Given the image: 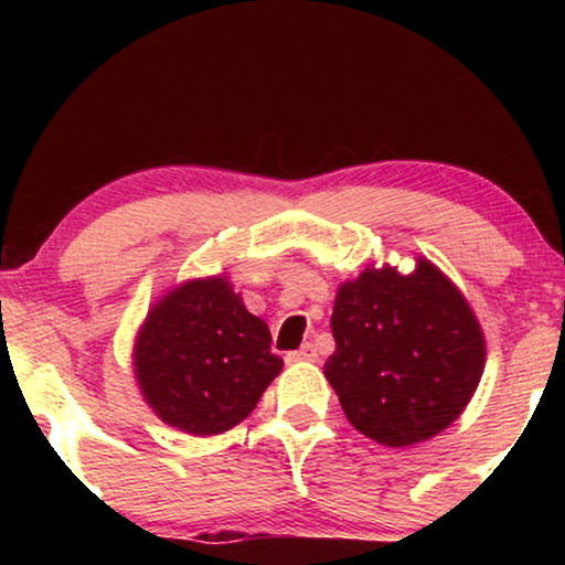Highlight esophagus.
I'll list each match as a JSON object with an SVG mask.
<instances>
[{
  "label": "esophagus",
  "instance_id": "esophagus-1",
  "mask_svg": "<svg viewBox=\"0 0 565 565\" xmlns=\"http://www.w3.org/2000/svg\"><path fill=\"white\" fill-rule=\"evenodd\" d=\"M319 359V353H316V345H310V342H305L300 350H291L287 355L289 364H305V361H316Z\"/></svg>",
  "mask_w": 565,
  "mask_h": 565
}]
</instances>
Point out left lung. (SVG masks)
Instances as JSON below:
<instances>
[{
    "label": "left lung",
    "mask_w": 565,
    "mask_h": 565,
    "mask_svg": "<svg viewBox=\"0 0 565 565\" xmlns=\"http://www.w3.org/2000/svg\"><path fill=\"white\" fill-rule=\"evenodd\" d=\"M334 353L323 364L348 423L391 449L444 433L470 404L486 366L478 316L438 265L412 274L369 265L342 281Z\"/></svg>",
    "instance_id": "obj_1"
}]
</instances>
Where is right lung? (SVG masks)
I'll return each mask as SVG.
<instances>
[{
    "instance_id": "1",
    "label": "right lung",
    "mask_w": 565,
    "mask_h": 565,
    "mask_svg": "<svg viewBox=\"0 0 565 565\" xmlns=\"http://www.w3.org/2000/svg\"><path fill=\"white\" fill-rule=\"evenodd\" d=\"M281 366L268 323L244 308L225 274L164 291L132 345L142 401L188 436H220L244 423Z\"/></svg>"
}]
</instances>
